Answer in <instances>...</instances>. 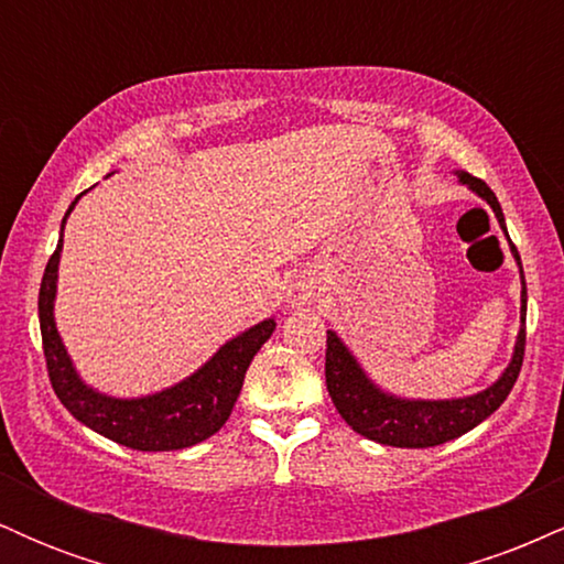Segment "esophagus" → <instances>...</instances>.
Masks as SVG:
<instances>
[{"mask_svg": "<svg viewBox=\"0 0 564 564\" xmlns=\"http://www.w3.org/2000/svg\"><path fill=\"white\" fill-rule=\"evenodd\" d=\"M286 302L291 304V307H307V304H313L315 302V289H313V283H307V281H294L289 286V291H286Z\"/></svg>", "mask_w": 564, "mask_h": 564, "instance_id": "1", "label": "esophagus"}]
</instances>
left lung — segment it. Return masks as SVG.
Wrapping results in <instances>:
<instances>
[{
	"instance_id": "obj_1",
	"label": "left lung",
	"mask_w": 564,
	"mask_h": 564,
	"mask_svg": "<svg viewBox=\"0 0 564 564\" xmlns=\"http://www.w3.org/2000/svg\"><path fill=\"white\" fill-rule=\"evenodd\" d=\"M458 183L467 185L471 193H477L485 204L494 209V215L507 232L503 223L501 204H498L496 193L490 191L482 180L471 177L469 172H456ZM507 241L511 246L517 264H520L522 278V307L520 321L522 328L517 334L514 352H511L509 366L498 377L488 390L469 394V398H451V400H408L398 394L384 392L381 387L368 379V373L360 368L349 347L339 339L336 332H326V387L332 394L336 411L345 422L352 426L358 435H364L373 443L394 445V448H432V445H443L448 440H456L475 430L477 424L485 422L490 413L498 411V405L507 400V394L520 377L522 358H525V313H528V289L525 275H522V262L517 254L514 243H511L509 232Z\"/></svg>"
}]
</instances>
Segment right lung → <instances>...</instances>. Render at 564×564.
Returning a JSON list of instances; mask_svg holds the SVG:
<instances>
[{
  "instance_id": "obj_1",
  "label": "right lung",
  "mask_w": 564,
  "mask_h": 564,
  "mask_svg": "<svg viewBox=\"0 0 564 564\" xmlns=\"http://www.w3.org/2000/svg\"><path fill=\"white\" fill-rule=\"evenodd\" d=\"M82 196H76L79 200ZM61 225V241L55 254L44 268L42 289H39V326H42L44 358H47L50 381L61 403L70 416L97 435L127 445L132 451H180L191 448L200 440L212 437L228 422L232 405L241 394L246 368H249L260 347L275 332V321L264 318L243 334L232 336L198 368L196 373L177 381L166 390L145 394V398H111L87 387L70 364L66 345L55 326V291L57 264L63 251V228L70 209Z\"/></svg>"
}]
</instances>
